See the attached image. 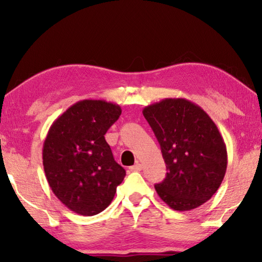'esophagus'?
Here are the masks:
<instances>
[{"mask_svg": "<svg viewBox=\"0 0 262 262\" xmlns=\"http://www.w3.org/2000/svg\"><path fill=\"white\" fill-rule=\"evenodd\" d=\"M131 170H134V171H138V170H141L142 169V164L139 163V162H137L135 164V166H132L131 168H130Z\"/></svg>", "mask_w": 262, "mask_h": 262, "instance_id": "esophagus-1", "label": "esophagus"}]
</instances>
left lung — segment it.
<instances>
[{
	"mask_svg": "<svg viewBox=\"0 0 262 262\" xmlns=\"http://www.w3.org/2000/svg\"><path fill=\"white\" fill-rule=\"evenodd\" d=\"M143 116L168 170L155 185L157 194L175 211L203 205L220 188L228 166L227 146L216 124L202 107L181 98L146 106Z\"/></svg>",
	"mask_w": 262,
	"mask_h": 262,
	"instance_id": "obj_1",
	"label": "left lung"
}]
</instances>
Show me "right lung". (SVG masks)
I'll return each instance as SVG.
<instances>
[{"label": "right lung", "mask_w": 262, "mask_h": 262, "mask_svg": "<svg viewBox=\"0 0 262 262\" xmlns=\"http://www.w3.org/2000/svg\"><path fill=\"white\" fill-rule=\"evenodd\" d=\"M121 108L82 100L53 121L42 146V166L55 195L68 209L94 216L106 209L126 175L114 161L105 135Z\"/></svg>", "instance_id": "right-lung-1"}]
</instances>
